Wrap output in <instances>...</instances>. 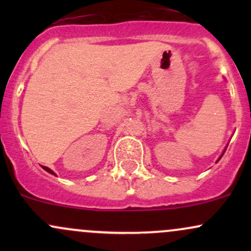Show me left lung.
I'll list each match as a JSON object with an SVG mask.
<instances>
[{
  "mask_svg": "<svg viewBox=\"0 0 251 251\" xmlns=\"http://www.w3.org/2000/svg\"><path fill=\"white\" fill-rule=\"evenodd\" d=\"M226 148H227V146H226V149H224V151H223V152H222V154L220 155V158H218V159H217V162H218V160H220V159H221V158H222V157H223V154H224V152H226ZM217 162H216V163H217Z\"/></svg>",
  "mask_w": 251,
  "mask_h": 251,
  "instance_id": "1",
  "label": "left lung"
}]
</instances>
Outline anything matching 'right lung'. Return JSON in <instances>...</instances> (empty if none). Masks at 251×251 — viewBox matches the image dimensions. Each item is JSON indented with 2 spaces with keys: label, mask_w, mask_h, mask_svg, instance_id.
<instances>
[{
  "label": "right lung",
  "mask_w": 251,
  "mask_h": 251,
  "mask_svg": "<svg viewBox=\"0 0 251 251\" xmlns=\"http://www.w3.org/2000/svg\"><path fill=\"white\" fill-rule=\"evenodd\" d=\"M42 169H43V170H46V171H47L48 174H50V175H54V176H56V175H55V172H54L53 170H50V168H47V166H42Z\"/></svg>",
  "instance_id": "obj_1"
}]
</instances>
